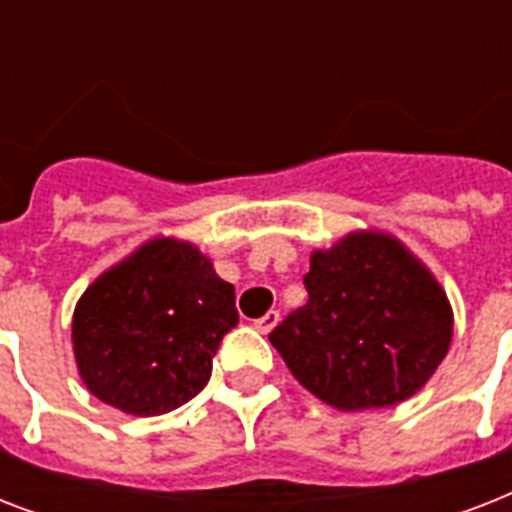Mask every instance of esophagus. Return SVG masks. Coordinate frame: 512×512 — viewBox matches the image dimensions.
Here are the masks:
<instances>
[{"mask_svg":"<svg viewBox=\"0 0 512 512\" xmlns=\"http://www.w3.org/2000/svg\"><path fill=\"white\" fill-rule=\"evenodd\" d=\"M276 324H279V311H268L265 316H260V319L255 321V329L257 332H263V335H268Z\"/></svg>","mask_w":512,"mask_h":512,"instance_id":"1","label":"esophagus"}]
</instances>
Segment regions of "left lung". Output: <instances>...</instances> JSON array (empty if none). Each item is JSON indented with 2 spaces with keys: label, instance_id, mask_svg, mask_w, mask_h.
I'll use <instances>...</instances> for the list:
<instances>
[{
  "label": "left lung",
  "instance_id": "obj_1",
  "mask_svg": "<svg viewBox=\"0 0 512 512\" xmlns=\"http://www.w3.org/2000/svg\"><path fill=\"white\" fill-rule=\"evenodd\" d=\"M308 303L268 340L305 390L342 412L414 396L444 361L452 305L436 276L390 233L356 231L316 249Z\"/></svg>",
  "mask_w": 512,
  "mask_h": 512
}]
</instances>
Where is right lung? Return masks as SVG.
<instances>
[{
    "label": "right lung",
    "instance_id": "right-lung-1",
    "mask_svg": "<svg viewBox=\"0 0 512 512\" xmlns=\"http://www.w3.org/2000/svg\"><path fill=\"white\" fill-rule=\"evenodd\" d=\"M239 324L233 284L188 241L151 239L100 273L71 324L79 377L124 414L154 417L191 401Z\"/></svg>",
    "mask_w": 512,
    "mask_h": 512
}]
</instances>
